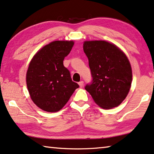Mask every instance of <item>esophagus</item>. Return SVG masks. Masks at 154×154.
<instances>
[{
    "label": "esophagus",
    "instance_id": "1",
    "mask_svg": "<svg viewBox=\"0 0 154 154\" xmlns=\"http://www.w3.org/2000/svg\"><path fill=\"white\" fill-rule=\"evenodd\" d=\"M79 86H80V87L82 88V87H83V86H84V82H83V81L79 82Z\"/></svg>",
    "mask_w": 154,
    "mask_h": 154
}]
</instances>
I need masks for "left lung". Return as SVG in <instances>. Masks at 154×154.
<instances>
[{"instance_id": "obj_1", "label": "left lung", "mask_w": 154, "mask_h": 154, "mask_svg": "<svg viewBox=\"0 0 154 154\" xmlns=\"http://www.w3.org/2000/svg\"><path fill=\"white\" fill-rule=\"evenodd\" d=\"M83 47L92 77L85 89L101 108L119 106L128 94L132 81L127 56L116 45L103 40L86 41Z\"/></svg>"}]
</instances>
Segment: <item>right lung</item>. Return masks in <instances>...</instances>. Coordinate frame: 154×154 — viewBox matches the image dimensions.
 Returning a JSON list of instances; mask_svg holds the SVG:
<instances>
[{
	"instance_id": "obj_1",
	"label": "right lung",
	"mask_w": 154,
	"mask_h": 154,
	"mask_svg": "<svg viewBox=\"0 0 154 154\" xmlns=\"http://www.w3.org/2000/svg\"><path fill=\"white\" fill-rule=\"evenodd\" d=\"M73 45V41L51 42L41 48L29 64L26 86L33 103L42 110H60L79 88L63 64Z\"/></svg>"
}]
</instances>
